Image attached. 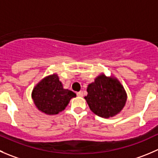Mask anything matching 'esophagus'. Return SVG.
Here are the masks:
<instances>
[{
	"label": "esophagus",
	"mask_w": 158,
	"mask_h": 158,
	"mask_svg": "<svg viewBox=\"0 0 158 158\" xmlns=\"http://www.w3.org/2000/svg\"><path fill=\"white\" fill-rule=\"evenodd\" d=\"M76 95H77L78 96H83V92H82V91L78 92V93H76Z\"/></svg>",
	"instance_id": "obj_1"
}]
</instances>
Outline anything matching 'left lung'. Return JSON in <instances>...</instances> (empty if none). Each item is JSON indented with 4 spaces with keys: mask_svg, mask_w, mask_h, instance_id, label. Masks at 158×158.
Here are the masks:
<instances>
[{
    "mask_svg": "<svg viewBox=\"0 0 158 158\" xmlns=\"http://www.w3.org/2000/svg\"><path fill=\"white\" fill-rule=\"evenodd\" d=\"M85 99L90 110L104 118L120 113L125 106L127 94L121 84L113 78L100 75L87 88Z\"/></svg>",
    "mask_w": 158,
    "mask_h": 158,
    "instance_id": "obj_1",
    "label": "left lung"
}]
</instances>
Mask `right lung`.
<instances>
[{
  "label": "right lung",
  "mask_w": 158,
  "mask_h": 158,
  "mask_svg": "<svg viewBox=\"0 0 158 158\" xmlns=\"http://www.w3.org/2000/svg\"><path fill=\"white\" fill-rule=\"evenodd\" d=\"M76 93L63 89L56 74L42 79L32 92V99L39 110L46 114H58L65 110Z\"/></svg>",
  "instance_id": "1"
}]
</instances>
